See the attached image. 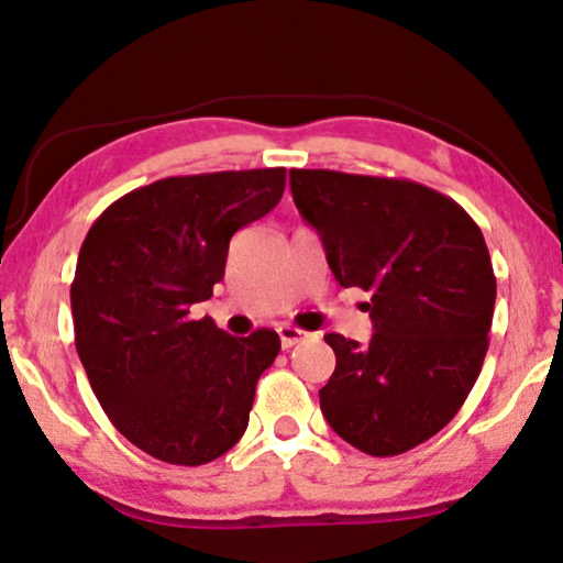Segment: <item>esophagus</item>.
<instances>
[{
    "mask_svg": "<svg viewBox=\"0 0 563 563\" xmlns=\"http://www.w3.org/2000/svg\"><path fill=\"white\" fill-rule=\"evenodd\" d=\"M309 332L307 330H299V328H291V324H282L279 328V340H282V347H291L297 345V342L307 340Z\"/></svg>",
    "mask_w": 563,
    "mask_h": 563,
    "instance_id": "obj_1",
    "label": "esophagus"
}]
</instances>
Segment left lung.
Listing matches in <instances>:
<instances>
[{
    "label": "left lung",
    "instance_id": "left-lung-1",
    "mask_svg": "<svg viewBox=\"0 0 563 563\" xmlns=\"http://www.w3.org/2000/svg\"><path fill=\"white\" fill-rule=\"evenodd\" d=\"M301 218L320 233L340 287L371 291L368 345L338 332L320 409L373 457L427 442L483 371L495 284L483 231L446 195L398 177L289 169Z\"/></svg>",
    "mask_w": 563,
    "mask_h": 563
}]
</instances>
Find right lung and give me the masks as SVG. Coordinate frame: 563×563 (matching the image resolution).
<instances>
[{
	"label": "right lung",
	"instance_id": "right-lung-1",
	"mask_svg": "<svg viewBox=\"0 0 563 563\" xmlns=\"http://www.w3.org/2000/svg\"><path fill=\"white\" fill-rule=\"evenodd\" d=\"M287 169L165 177L111 202L70 284L76 350L106 417L169 464L213 462L243 437L279 335L233 338L190 307L213 297L228 243L282 200Z\"/></svg>",
	"mask_w": 563,
	"mask_h": 563
}]
</instances>
